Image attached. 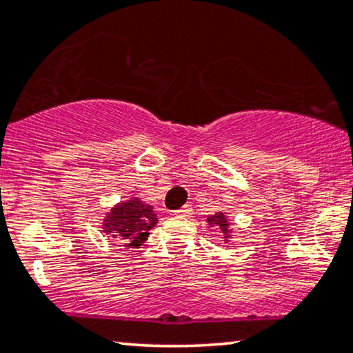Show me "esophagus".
I'll use <instances>...</instances> for the list:
<instances>
[{"label":"esophagus","mask_w":353,"mask_h":353,"mask_svg":"<svg viewBox=\"0 0 353 353\" xmlns=\"http://www.w3.org/2000/svg\"><path fill=\"white\" fill-rule=\"evenodd\" d=\"M174 214H176V216H189V214H192V206L190 205H184V206H182V208L174 211Z\"/></svg>","instance_id":"34e87169"}]
</instances>
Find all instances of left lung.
I'll use <instances>...</instances> for the list:
<instances>
[{
    "label": "left lung",
    "instance_id": "8db88e82",
    "mask_svg": "<svg viewBox=\"0 0 353 353\" xmlns=\"http://www.w3.org/2000/svg\"><path fill=\"white\" fill-rule=\"evenodd\" d=\"M206 223H208L210 228H214L218 229V231L223 234V239L224 242L229 241V237H231V224H229L228 218H225L224 213H216V214H210L208 218H206Z\"/></svg>",
    "mask_w": 353,
    "mask_h": 353
}]
</instances>
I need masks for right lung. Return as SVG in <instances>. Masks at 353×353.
Masks as SVG:
<instances>
[{"label": "right lung", "mask_w": 353, "mask_h": 353, "mask_svg": "<svg viewBox=\"0 0 353 353\" xmlns=\"http://www.w3.org/2000/svg\"><path fill=\"white\" fill-rule=\"evenodd\" d=\"M158 223L153 206L143 203L139 199L116 205L103 219V232L114 239L121 245L139 248L147 241L150 229Z\"/></svg>", "instance_id": "obj_1"}]
</instances>
